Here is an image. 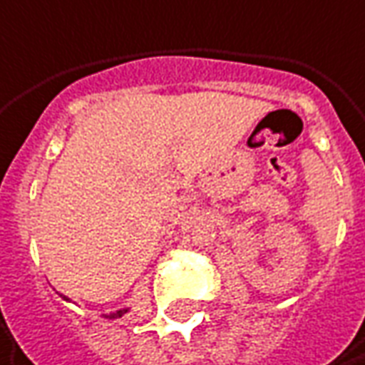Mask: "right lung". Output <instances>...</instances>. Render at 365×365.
<instances>
[{"mask_svg": "<svg viewBox=\"0 0 365 365\" xmlns=\"http://www.w3.org/2000/svg\"><path fill=\"white\" fill-rule=\"evenodd\" d=\"M123 313H125V309H123V311H117V313H113V315H109V317H121Z\"/></svg>", "mask_w": 365, "mask_h": 365, "instance_id": "right-lung-1", "label": "right lung"}]
</instances>
